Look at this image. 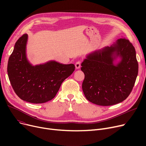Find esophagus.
<instances>
[{"mask_svg": "<svg viewBox=\"0 0 146 146\" xmlns=\"http://www.w3.org/2000/svg\"><path fill=\"white\" fill-rule=\"evenodd\" d=\"M80 65H81V62H80V61H78L77 62H76V63H75V67H76V69H79V68H80Z\"/></svg>", "mask_w": 146, "mask_h": 146, "instance_id": "1", "label": "esophagus"}]
</instances>
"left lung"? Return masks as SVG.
Returning a JSON list of instances; mask_svg holds the SVG:
<instances>
[{"label": "left lung", "instance_id": "left-lung-1", "mask_svg": "<svg viewBox=\"0 0 146 146\" xmlns=\"http://www.w3.org/2000/svg\"><path fill=\"white\" fill-rule=\"evenodd\" d=\"M118 56L121 61L115 65L113 61ZM81 66L85 74L84 95L90 102L101 106L124 101L131 92L139 71L135 50L125 38L90 53Z\"/></svg>", "mask_w": 146, "mask_h": 146}]
</instances>
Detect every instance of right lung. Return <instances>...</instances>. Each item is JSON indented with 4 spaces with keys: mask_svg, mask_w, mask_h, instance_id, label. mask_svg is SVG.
<instances>
[{
    "mask_svg": "<svg viewBox=\"0 0 146 146\" xmlns=\"http://www.w3.org/2000/svg\"><path fill=\"white\" fill-rule=\"evenodd\" d=\"M28 35L24 34L15 44L7 63V74L19 98L33 104H42L54 98L63 82L74 71L73 64L50 61L43 64H31L26 56Z\"/></svg>",
    "mask_w": 146,
    "mask_h": 146,
    "instance_id": "right-lung-1",
    "label": "right lung"
}]
</instances>
